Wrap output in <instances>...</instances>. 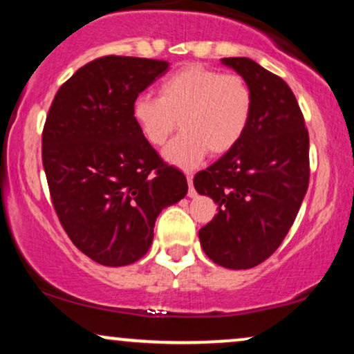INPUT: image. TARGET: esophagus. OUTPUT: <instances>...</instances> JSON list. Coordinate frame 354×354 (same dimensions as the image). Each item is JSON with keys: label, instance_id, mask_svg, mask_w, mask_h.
<instances>
[{"label": "esophagus", "instance_id": "34e87169", "mask_svg": "<svg viewBox=\"0 0 354 354\" xmlns=\"http://www.w3.org/2000/svg\"><path fill=\"white\" fill-rule=\"evenodd\" d=\"M186 180H188V186H189L188 196L189 198H194V196H196V189H194V186H193V174L186 173Z\"/></svg>", "mask_w": 354, "mask_h": 354}]
</instances>
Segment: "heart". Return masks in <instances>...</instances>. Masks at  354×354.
I'll return each instance as SVG.
<instances>
[{
  "label": "heart",
  "instance_id": "1",
  "mask_svg": "<svg viewBox=\"0 0 354 354\" xmlns=\"http://www.w3.org/2000/svg\"><path fill=\"white\" fill-rule=\"evenodd\" d=\"M253 111L250 84L236 73H221L200 64H186L158 84V98L140 95L131 115L149 145L163 146L178 128L183 131L165 158L180 168H193L206 153H228L245 135Z\"/></svg>",
  "mask_w": 354,
  "mask_h": 354
}]
</instances>
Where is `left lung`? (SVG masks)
<instances>
[{
    "instance_id": "8db88e82",
    "label": "left lung",
    "mask_w": 354,
    "mask_h": 354,
    "mask_svg": "<svg viewBox=\"0 0 354 354\" xmlns=\"http://www.w3.org/2000/svg\"><path fill=\"white\" fill-rule=\"evenodd\" d=\"M250 84L253 111L239 143L196 173L194 188L218 214L200 230L219 266L248 270L278 250L310 183V136L291 88L250 58H223Z\"/></svg>"
}]
</instances>
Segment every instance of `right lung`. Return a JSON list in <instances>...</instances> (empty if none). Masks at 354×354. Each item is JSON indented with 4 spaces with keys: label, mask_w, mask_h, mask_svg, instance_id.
I'll return each mask as SVG.
<instances>
[{
    "label": "right lung",
    "mask_w": 354,
    "mask_h": 354,
    "mask_svg": "<svg viewBox=\"0 0 354 354\" xmlns=\"http://www.w3.org/2000/svg\"><path fill=\"white\" fill-rule=\"evenodd\" d=\"M168 61L103 56L61 84L41 136L58 219L81 253L104 266L143 258L158 214L186 196L185 174L161 160L133 120V101Z\"/></svg>",
    "instance_id": "right-lung-1"
}]
</instances>
